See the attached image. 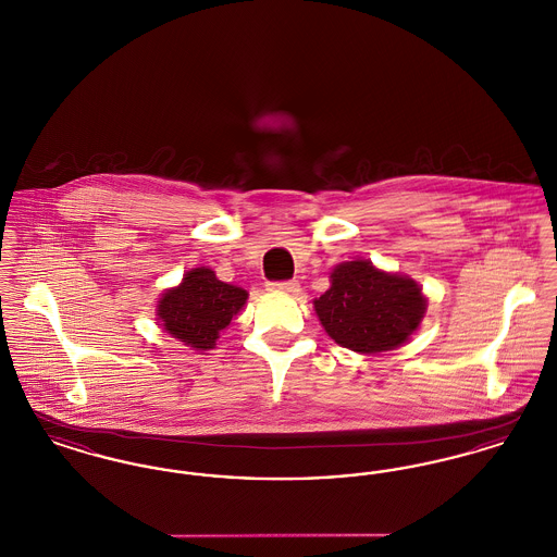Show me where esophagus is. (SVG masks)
I'll use <instances>...</instances> for the list:
<instances>
[{"label": "esophagus", "instance_id": "1", "mask_svg": "<svg viewBox=\"0 0 557 557\" xmlns=\"http://www.w3.org/2000/svg\"><path fill=\"white\" fill-rule=\"evenodd\" d=\"M267 288L273 292H284V294H292L298 296L300 294V284L296 280H286V282H271L267 284Z\"/></svg>", "mask_w": 557, "mask_h": 557}]
</instances>
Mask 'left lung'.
<instances>
[{
    "label": "left lung",
    "mask_w": 557,
    "mask_h": 557,
    "mask_svg": "<svg viewBox=\"0 0 557 557\" xmlns=\"http://www.w3.org/2000/svg\"><path fill=\"white\" fill-rule=\"evenodd\" d=\"M425 298L413 280L350 261L332 271V286L315 300L325 332L357 352L403 345L424 318Z\"/></svg>",
    "instance_id": "1"
}]
</instances>
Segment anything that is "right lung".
Masks as SVG:
<instances>
[{
	"label": "right lung",
	"instance_id": "obj_1",
	"mask_svg": "<svg viewBox=\"0 0 557 557\" xmlns=\"http://www.w3.org/2000/svg\"><path fill=\"white\" fill-rule=\"evenodd\" d=\"M246 298V290L216 280L211 269L198 267L160 298L159 318L171 336L198 350H209Z\"/></svg>",
	"mask_w": 557,
	"mask_h": 557
}]
</instances>
